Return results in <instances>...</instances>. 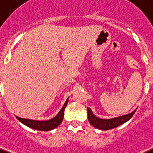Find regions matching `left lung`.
I'll list each match as a JSON object with an SVG mask.
<instances>
[{"instance_id":"8db88e82","label":"left lung","mask_w":153,"mask_h":153,"mask_svg":"<svg viewBox=\"0 0 153 153\" xmlns=\"http://www.w3.org/2000/svg\"><path fill=\"white\" fill-rule=\"evenodd\" d=\"M88 108V121L93 125V127L96 128L100 130H109L114 128H117L120 126L122 124H124L125 122H127L128 120L132 118V117L134 115L136 110L133 112L129 113V114L125 115V116H121V117H115L112 119H100L93 114L92 110L90 109L89 108Z\"/></svg>"}]
</instances>
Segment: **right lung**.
Listing matches in <instances>:
<instances>
[{
  "instance_id": "right-lung-1",
  "label": "right lung",
  "mask_w": 153,
  "mask_h": 153,
  "mask_svg": "<svg viewBox=\"0 0 153 153\" xmlns=\"http://www.w3.org/2000/svg\"><path fill=\"white\" fill-rule=\"evenodd\" d=\"M68 98L66 100L65 105H63L62 108L60 110V112H58L57 115L55 117H53V119L48 120H29V119H24L21 117H16V118L20 120V121L24 124L26 126L33 128L36 130H40V131H50V130L54 129L55 128L60 125V123L63 120L64 117V112H65V108L67 106L68 104Z\"/></svg>"
}]
</instances>
